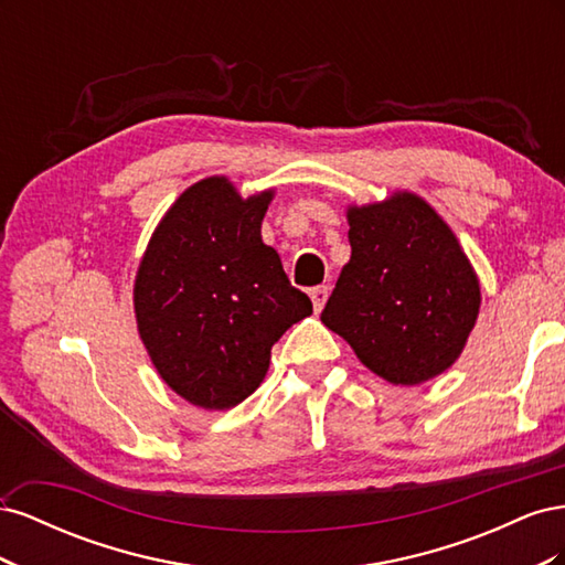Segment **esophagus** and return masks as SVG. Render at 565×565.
<instances>
[{"label": "esophagus", "mask_w": 565, "mask_h": 565, "mask_svg": "<svg viewBox=\"0 0 565 565\" xmlns=\"http://www.w3.org/2000/svg\"><path fill=\"white\" fill-rule=\"evenodd\" d=\"M311 301H313V309H316V313H320L322 311V306H324V301H328V297H330V287H313L311 289Z\"/></svg>", "instance_id": "obj_1"}]
</instances>
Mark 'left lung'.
Wrapping results in <instances>:
<instances>
[{
	"mask_svg": "<svg viewBox=\"0 0 565 565\" xmlns=\"http://www.w3.org/2000/svg\"><path fill=\"white\" fill-rule=\"evenodd\" d=\"M347 221L351 259L322 324L393 386L438 377L465 351L481 311V282L457 235L409 191L349 204Z\"/></svg>",
	"mask_w": 565,
	"mask_h": 565,
	"instance_id": "left-lung-1",
	"label": "left lung"
}]
</instances>
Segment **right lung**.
I'll return each mask as SVG.
<instances>
[{
	"instance_id": "1",
	"label": "right lung",
	"mask_w": 565,
	"mask_h": 565,
	"mask_svg": "<svg viewBox=\"0 0 565 565\" xmlns=\"http://www.w3.org/2000/svg\"><path fill=\"white\" fill-rule=\"evenodd\" d=\"M273 198V188L243 198L228 177L188 185L136 270L139 337L162 382L195 407L228 409L252 396L270 347L313 313L262 241Z\"/></svg>"
}]
</instances>
